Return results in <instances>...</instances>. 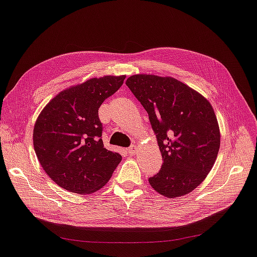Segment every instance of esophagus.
Returning a JSON list of instances; mask_svg holds the SVG:
<instances>
[{
    "mask_svg": "<svg viewBox=\"0 0 257 257\" xmlns=\"http://www.w3.org/2000/svg\"><path fill=\"white\" fill-rule=\"evenodd\" d=\"M136 153H137V148H136L135 146H132V147L128 148V154L129 155H135Z\"/></svg>",
    "mask_w": 257,
    "mask_h": 257,
    "instance_id": "34e87169",
    "label": "esophagus"
}]
</instances>
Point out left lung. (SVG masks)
Instances as JSON below:
<instances>
[{"mask_svg":"<svg viewBox=\"0 0 257 257\" xmlns=\"http://www.w3.org/2000/svg\"><path fill=\"white\" fill-rule=\"evenodd\" d=\"M125 84L148 112L164 159L150 186L167 198L193 192L212 170L220 146L212 104L173 77L139 73Z\"/></svg>","mask_w":257,"mask_h":257,"instance_id":"obj_1","label":"left lung"}]
</instances>
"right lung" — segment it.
<instances>
[{"label": "right lung", "mask_w": 257, "mask_h": 257, "mask_svg": "<svg viewBox=\"0 0 257 257\" xmlns=\"http://www.w3.org/2000/svg\"><path fill=\"white\" fill-rule=\"evenodd\" d=\"M125 75H104L71 85L38 115L33 146L43 170L60 187L95 193L109 182L121 156L105 149L98 110L121 87Z\"/></svg>", "instance_id": "1"}]
</instances>
